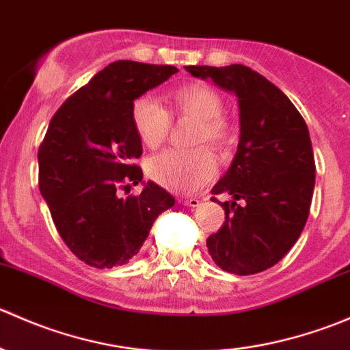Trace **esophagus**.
Masks as SVG:
<instances>
[{
  "label": "esophagus",
  "mask_w": 350,
  "mask_h": 350,
  "mask_svg": "<svg viewBox=\"0 0 350 350\" xmlns=\"http://www.w3.org/2000/svg\"><path fill=\"white\" fill-rule=\"evenodd\" d=\"M179 203H183L185 206H191V208L200 206V200H198V198H189V200H179Z\"/></svg>",
  "instance_id": "obj_1"
}]
</instances>
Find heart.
I'll return each mask as SVG.
<instances>
[{
	"mask_svg": "<svg viewBox=\"0 0 350 350\" xmlns=\"http://www.w3.org/2000/svg\"><path fill=\"white\" fill-rule=\"evenodd\" d=\"M171 105L178 115L198 120L200 126L195 135L196 146L204 142L224 146L228 130L221 118L224 103L213 88L206 84L178 88L171 93ZM132 123L140 142L149 149H157L167 137L171 116L154 98L142 96L132 105ZM147 172L169 191L188 195L211 181L217 172V161L208 149L167 150L150 159Z\"/></svg>",
	"mask_w": 350,
	"mask_h": 350,
	"instance_id": "heart-1",
	"label": "heart"
}]
</instances>
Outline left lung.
Segmentation results:
<instances>
[{
	"instance_id": "left-lung-1",
	"label": "left lung",
	"mask_w": 350,
	"mask_h": 350,
	"mask_svg": "<svg viewBox=\"0 0 350 350\" xmlns=\"http://www.w3.org/2000/svg\"><path fill=\"white\" fill-rule=\"evenodd\" d=\"M185 69L237 98V152L211 189V195L227 193L232 201L221 203L224 227L206 239V247L227 273L257 274L280 262L305 228L315 188L308 126L283 91L250 67Z\"/></svg>"
}]
</instances>
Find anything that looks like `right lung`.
I'll return each mask as SVG.
<instances>
[{
    "label": "right lung",
    "instance_id": "obj_1",
    "mask_svg": "<svg viewBox=\"0 0 350 350\" xmlns=\"http://www.w3.org/2000/svg\"><path fill=\"white\" fill-rule=\"evenodd\" d=\"M178 72L174 66L116 61L67 98L38 149V186L55 228L88 266L111 269L137 256L174 198L135 165L142 142L132 105ZM142 182L140 196L120 189Z\"/></svg>",
    "mask_w": 350,
    "mask_h": 350
}]
</instances>
